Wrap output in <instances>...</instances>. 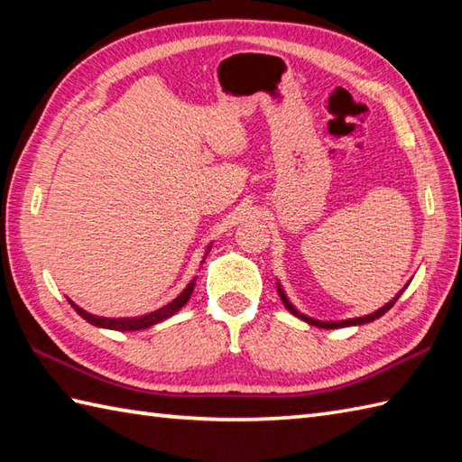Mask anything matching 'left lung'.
Masks as SVG:
<instances>
[{
	"instance_id": "left-lung-1",
	"label": "left lung",
	"mask_w": 462,
	"mask_h": 462,
	"mask_svg": "<svg viewBox=\"0 0 462 462\" xmlns=\"http://www.w3.org/2000/svg\"><path fill=\"white\" fill-rule=\"evenodd\" d=\"M401 293H403V290H401L399 293H397V298H393L391 300L389 303H385V306H383L381 310H377L375 313H371V316H363V318H353V319H346V321H316V319H311V318H308V316H303V313H300V311H296L293 310V306L291 303L288 301V298L283 296V291L280 290V298L283 300V303H286V308L293 313V316H298V318H301L303 321H308L310 326H318V328H326V329H337V328H346V326H363V323H369V321H373V319H377V318H381L383 313L385 311H389L391 308L395 306V301L401 298Z\"/></svg>"
}]
</instances>
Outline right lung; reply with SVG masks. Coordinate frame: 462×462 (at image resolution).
I'll list each match as a JSON object with an SVG mask.
<instances>
[{
	"instance_id": "1",
	"label": "right lung",
	"mask_w": 462,
	"mask_h": 462,
	"mask_svg": "<svg viewBox=\"0 0 462 462\" xmlns=\"http://www.w3.org/2000/svg\"><path fill=\"white\" fill-rule=\"evenodd\" d=\"M210 250V248H208ZM194 283H196V278L189 283V286L184 288V291L180 293L179 298L172 300L169 306H164L161 310H156L152 313H146V316H141V318H99V316H93V313L81 310L79 306H75V303L69 300V303H71L73 310L79 313V316L83 319H87L91 323V326H97V328H106V329H116V331H136V329H146L154 326V323H159L166 318L174 316L176 311H179L186 301L190 300L192 291H194Z\"/></svg>"
}]
</instances>
